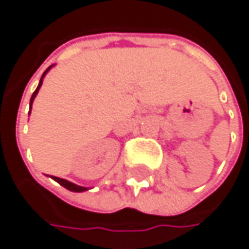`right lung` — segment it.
<instances>
[{
    "label": "right lung",
    "mask_w": 249,
    "mask_h": 249,
    "mask_svg": "<svg viewBox=\"0 0 249 249\" xmlns=\"http://www.w3.org/2000/svg\"><path fill=\"white\" fill-rule=\"evenodd\" d=\"M52 69V67H49V69L46 70L43 72V75H42V78H40V82H39V85H37V88H36V91L33 92V95H32L31 98V107H32V104H33V99H35V96L37 95V92H39V88L42 87V82H43V78L44 75H46V72L49 71V70ZM53 179L56 180V182H58L61 186H64L66 189H69V191H72V192H84V191H87V188H84V186H78V185H75V183H72V182H70V180H66V179H61V178H57V177H52Z\"/></svg>",
    "instance_id": "right-lung-1"
}]
</instances>
